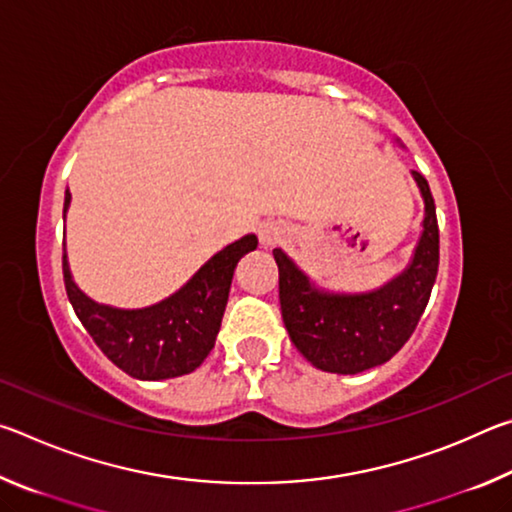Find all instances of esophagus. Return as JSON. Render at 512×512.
Listing matches in <instances>:
<instances>
[{
	"label": "esophagus",
	"mask_w": 512,
	"mask_h": 512,
	"mask_svg": "<svg viewBox=\"0 0 512 512\" xmlns=\"http://www.w3.org/2000/svg\"><path fill=\"white\" fill-rule=\"evenodd\" d=\"M284 235H287V230H284V225L277 221H268L262 225V228H259V239H262L264 246L277 244V241H282Z\"/></svg>",
	"instance_id": "obj_1"
}]
</instances>
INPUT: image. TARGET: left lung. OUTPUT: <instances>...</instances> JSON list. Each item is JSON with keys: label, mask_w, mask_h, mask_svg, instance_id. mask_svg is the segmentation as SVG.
I'll use <instances>...</instances> for the list:
<instances>
[{"label": "left lung", "mask_w": 512, "mask_h": 512, "mask_svg": "<svg viewBox=\"0 0 512 512\" xmlns=\"http://www.w3.org/2000/svg\"><path fill=\"white\" fill-rule=\"evenodd\" d=\"M413 178L424 198V230L413 262L386 287L361 296L318 291L280 248L273 250L284 327L302 357L320 370L354 375L375 368L400 352L418 327L438 275L440 237L427 178L418 171Z\"/></svg>", "instance_id": "left-lung-1"}]
</instances>
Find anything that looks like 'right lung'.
Segmentation results:
<instances>
[{
	"label": "right lung",
	"instance_id": "1",
	"mask_svg": "<svg viewBox=\"0 0 512 512\" xmlns=\"http://www.w3.org/2000/svg\"><path fill=\"white\" fill-rule=\"evenodd\" d=\"M69 205L65 192L63 216ZM257 237L246 235L216 253L183 289L146 309H115L90 300L76 287L63 253L65 291L76 316L99 350L137 379H169L196 370L214 348L235 266Z\"/></svg>",
	"mask_w": 512,
	"mask_h": 512
}]
</instances>
